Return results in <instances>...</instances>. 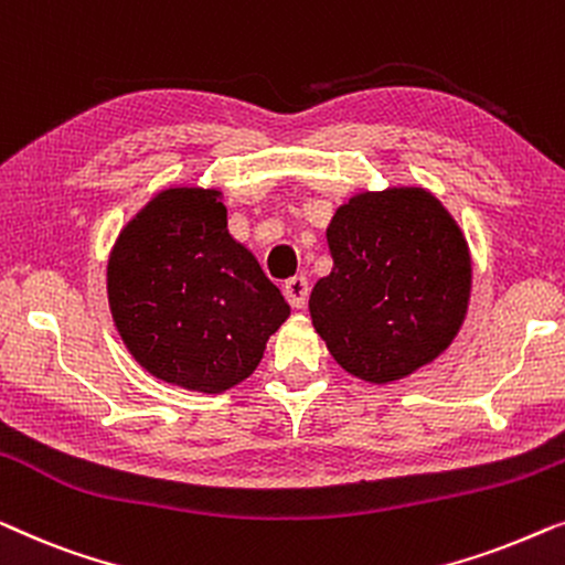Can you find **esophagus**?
Listing matches in <instances>:
<instances>
[{"mask_svg":"<svg viewBox=\"0 0 565 565\" xmlns=\"http://www.w3.org/2000/svg\"><path fill=\"white\" fill-rule=\"evenodd\" d=\"M284 297L294 309L305 307L307 297H309V284H307L305 276H294V279L286 281L284 284Z\"/></svg>","mask_w":565,"mask_h":565,"instance_id":"34e87169","label":"esophagus"}]
</instances>
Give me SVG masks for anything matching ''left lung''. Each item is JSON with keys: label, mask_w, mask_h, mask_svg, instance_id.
<instances>
[{"label": "left lung", "mask_w": 565, "mask_h": 565, "mask_svg": "<svg viewBox=\"0 0 565 565\" xmlns=\"http://www.w3.org/2000/svg\"><path fill=\"white\" fill-rule=\"evenodd\" d=\"M324 237L332 271L315 284L309 315L340 369L384 386L448 351L471 301V250L438 196L415 184L363 189Z\"/></svg>", "instance_id": "8db88e82"}]
</instances>
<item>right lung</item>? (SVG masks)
<instances>
[{
	"instance_id": "obj_1",
	"label": "right lung",
	"mask_w": 565,
	"mask_h": 565,
	"mask_svg": "<svg viewBox=\"0 0 565 565\" xmlns=\"http://www.w3.org/2000/svg\"><path fill=\"white\" fill-rule=\"evenodd\" d=\"M217 186H163L125 222L107 258V301L150 376L222 394L250 376L289 305L227 230Z\"/></svg>"
}]
</instances>
